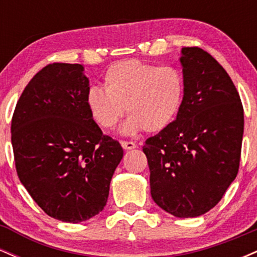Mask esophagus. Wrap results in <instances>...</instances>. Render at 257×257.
Returning a JSON list of instances; mask_svg holds the SVG:
<instances>
[{"label":"esophagus","instance_id":"obj_1","mask_svg":"<svg viewBox=\"0 0 257 257\" xmlns=\"http://www.w3.org/2000/svg\"><path fill=\"white\" fill-rule=\"evenodd\" d=\"M120 145L124 150H134L137 145H135V143H133V141H122L120 143Z\"/></svg>","mask_w":257,"mask_h":257}]
</instances>
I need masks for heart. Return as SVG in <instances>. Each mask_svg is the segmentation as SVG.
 I'll list each match as a JSON object with an SVG mask.
<instances>
[{
    "label": "heart",
    "instance_id": "obj_1",
    "mask_svg": "<svg viewBox=\"0 0 257 257\" xmlns=\"http://www.w3.org/2000/svg\"><path fill=\"white\" fill-rule=\"evenodd\" d=\"M184 93V77L175 67L126 59L106 70L104 88H89L85 105L91 119L102 129L113 128L125 108L129 118L122 133L134 134L141 129L157 133L175 119Z\"/></svg>",
    "mask_w": 257,
    "mask_h": 257
}]
</instances>
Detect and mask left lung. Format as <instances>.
<instances>
[{"instance_id": "8db88e82", "label": "left lung", "mask_w": 257, "mask_h": 257, "mask_svg": "<svg viewBox=\"0 0 257 257\" xmlns=\"http://www.w3.org/2000/svg\"><path fill=\"white\" fill-rule=\"evenodd\" d=\"M181 54V107L143 151L156 204L176 217H196L213 209L237 176L244 111L231 77L208 52L185 47Z\"/></svg>"}]
</instances>
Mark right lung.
<instances>
[{
  "label": "right lung",
  "mask_w": 257,
  "mask_h": 257,
  "mask_svg": "<svg viewBox=\"0 0 257 257\" xmlns=\"http://www.w3.org/2000/svg\"><path fill=\"white\" fill-rule=\"evenodd\" d=\"M81 64L47 65L26 85L12 118V146L20 182L54 219L78 223L107 202L123 158L85 105L89 79Z\"/></svg>",
  "instance_id": "1"
}]
</instances>
